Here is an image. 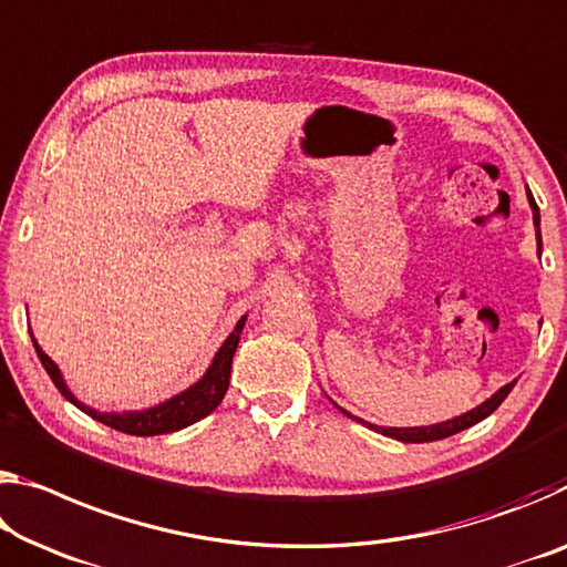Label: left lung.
Returning a JSON list of instances; mask_svg holds the SVG:
<instances>
[{
	"label": "left lung",
	"instance_id": "8db88e82",
	"mask_svg": "<svg viewBox=\"0 0 567 567\" xmlns=\"http://www.w3.org/2000/svg\"><path fill=\"white\" fill-rule=\"evenodd\" d=\"M527 199H529V206H533V221H535V227H537V241H540V212H537V204H535L533 196L527 194ZM512 389H515V381L507 383V385H502V389H499L497 393H494L492 399L480 403L477 409L466 411V413H462V416H454V419H449V421H442V424H434V426L393 429V426H375V424H368V429L379 431V434H383V436L399 439V442H406V444L439 442V439H446V436H452V434H460V431L470 429V426H474V424H480L482 419H487L489 413H492L494 409H497L499 403L509 396ZM338 409H340V406H338ZM340 411H343V409H340ZM343 413H348V411H343ZM348 416H350V413H348ZM353 419H355V416H353ZM358 421H361V419H358ZM361 424H365V421H361Z\"/></svg>",
	"mask_w": 567,
	"mask_h": 567
}]
</instances>
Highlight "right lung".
I'll use <instances>...</instances> for the list:
<instances>
[{"mask_svg":"<svg viewBox=\"0 0 567 567\" xmlns=\"http://www.w3.org/2000/svg\"><path fill=\"white\" fill-rule=\"evenodd\" d=\"M245 320H247V316L241 318L235 326V330L229 332V338L224 340L221 348L217 350V355H214L212 365L206 368V373L194 385H188L186 391L176 393L174 399L158 403V406H151L143 411H123V413L95 411V409L85 406L83 401H78L73 396V391L68 389V383H65V379H62V373L55 365V361H52V358L38 346V340L32 338V343H34V350H38V358L42 361L44 371H48L52 383L58 385V391L70 403H75L80 411H85L90 419L101 421V424L111 426L115 431H123V434H131V436H156V434H171V431L192 426L199 419L209 416V413L219 406L224 393H227V389H229L231 358H235V350L239 346V332H241V328H245Z\"/></svg>","mask_w":567,"mask_h":567,"instance_id":"add662e5","label":"right lung"}]
</instances>
